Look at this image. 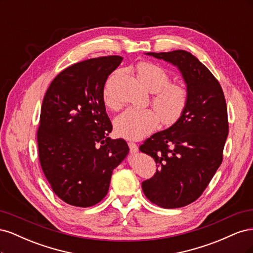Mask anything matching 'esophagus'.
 <instances>
[{"instance_id": "34e87169", "label": "esophagus", "mask_w": 253, "mask_h": 253, "mask_svg": "<svg viewBox=\"0 0 253 253\" xmlns=\"http://www.w3.org/2000/svg\"><path fill=\"white\" fill-rule=\"evenodd\" d=\"M128 148H129V151H131L132 154H135L136 152H138V145H137L135 142H132L129 141L128 143Z\"/></svg>"}]
</instances>
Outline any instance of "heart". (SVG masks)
<instances>
[{
  "instance_id": "b5f03b06",
  "label": "heart",
  "mask_w": 253,
  "mask_h": 253,
  "mask_svg": "<svg viewBox=\"0 0 253 253\" xmlns=\"http://www.w3.org/2000/svg\"><path fill=\"white\" fill-rule=\"evenodd\" d=\"M139 81L149 90L154 91L152 108H129L115 120L117 133L126 139L138 140L148 136L158 126L160 118L164 125L175 124L185 112L189 102L188 88L177 83H169V74L155 63L140 62L136 67ZM105 104L116 109L118 102L112 97L109 88L104 90Z\"/></svg>"
}]
</instances>
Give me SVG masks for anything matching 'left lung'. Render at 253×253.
<instances>
[{"mask_svg": "<svg viewBox=\"0 0 253 253\" xmlns=\"http://www.w3.org/2000/svg\"><path fill=\"white\" fill-rule=\"evenodd\" d=\"M145 55L177 67L189 90L182 116L139 148L159 168L142 182L144 195L162 208H180L202 195L223 162L229 131L225 96L216 78L192 53L179 49Z\"/></svg>", "mask_w": 253, "mask_h": 253, "instance_id": "left-lung-1", "label": "left lung"}]
</instances>
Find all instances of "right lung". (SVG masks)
<instances>
[{
	"instance_id": "1",
	"label": "right lung",
	"mask_w": 253,
	"mask_h": 253,
	"mask_svg": "<svg viewBox=\"0 0 253 253\" xmlns=\"http://www.w3.org/2000/svg\"><path fill=\"white\" fill-rule=\"evenodd\" d=\"M119 56L100 57L65 68L44 96L38 128L39 158L53 192L68 205L94 206L109 191L112 173L128 147L112 139L105 112L106 79L121 63Z\"/></svg>"
}]
</instances>
